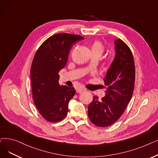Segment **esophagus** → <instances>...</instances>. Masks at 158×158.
Listing matches in <instances>:
<instances>
[{"instance_id": "1", "label": "esophagus", "mask_w": 158, "mask_h": 158, "mask_svg": "<svg viewBox=\"0 0 158 158\" xmlns=\"http://www.w3.org/2000/svg\"><path fill=\"white\" fill-rule=\"evenodd\" d=\"M85 90V88H77V89H76V92L77 93H82L83 92H84Z\"/></svg>"}]
</instances>
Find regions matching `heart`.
Masks as SVG:
<instances>
[{
  "label": "heart",
  "instance_id": "1",
  "mask_svg": "<svg viewBox=\"0 0 158 158\" xmlns=\"http://www.w3.org/2000/svg\"><path fill=\"white\" fill-rule=\"evenodd\" d=\"M90 49L92 53H99L101 55L105 52V47L100 41L96 40L90 46Z\"/></svg>",
  "mask_w": 158,
  "mask_h": 158
}]
</instances>
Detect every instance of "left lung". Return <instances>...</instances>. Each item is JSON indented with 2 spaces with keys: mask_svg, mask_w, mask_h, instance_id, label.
<instances>
[{
  "mask_svg": "<svg viewBox=\"0 0 158 158\" xmlns=\"http://www.w3.org/2000/svg\"><path fill=\"white\" fill-rule=\"evenodd\" d=\"M115 56L104 79L107 86L101 100L94 96L88 115L96 126L105 127L117 121L132 98L135 83V64L132 53L120 39L114 41Z\"/></svg>",
  "mask_w": 158,
  "mask_h": 158,
  "instance_id": "1",
  "label": "left lung"
}]
</instances>
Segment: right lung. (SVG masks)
Instances as JSON below:
<instances>
[{"instance_id": "1", "label": "right lung", "mask_w": 158, "mask_h": 158, "mask_svg": "<svg viewBox=\"0 0 158 158\" xmlns=\"http://www.w3.org/2000/svg\"><path fill=\"white\" fill-rule=\"evenodd\" d=\"M83 37L57 33L40 46L30 70L34 103L46 121L63 120L68 112V103L75 94L73 87L60 86L59 71L66 66L72 47Z\"/></svg>"}]
</instances>
